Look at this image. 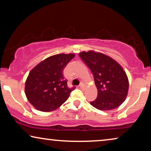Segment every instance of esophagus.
Returning a JSON list of instances; mask_svg holds the SVG:
<instances>
[{
  "instance_id": "obj_1",
  "label": "esophagus",
  "mask_w": 151,
  "mask_h": 151,
  "mask_svg": "<svg viewBox=\"0 0 151 151\" xmlns=\"http://www.w3.org/2000/svg\"><path fill=\"white\" fill-rule=\"evenodd\" d=\"M85 84H84V83H82V82H81V83H80V87L81 88H85Z\"/></svg>"
}]
</instances>
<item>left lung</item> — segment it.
Wrapping results in <instances>:
<instances>
[{"label": "left lung", "mask_w": 151, "mask_h": 151, "mask_svg": "<svg viewBox=\"0 0 151 151\" xmlns=\"http://www.w3.org/2000/svg\"><path fill=\"white\" fill-rule=\"evenodd\" d=\"M79 55L91 70L98 89V97L90 104L101 111H110L120 106L127 98L129 87L122 67L102 53L82 51Z\"/></svg>", "instance_id": "1"}]
</instances>
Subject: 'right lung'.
<instances>
[{
	"label": "right lung",
	"mask_w": 151,
	"mask_h": 151,
	"mask_svg": "<svg viewBox=\"0 0 151 151\" xmlns=\"http://www.w3.org/2000/svg\"><path fill=\"white\" fill-rule=\"evenodd\" d=\"M75 57L74 53L51 55L33 68L25 82L27 98L37 110L49 112L69 98L74 87L67 86L63 70Z\"/></svg>",
	"instance_id": "right-lung-1"
}]
</instances>
